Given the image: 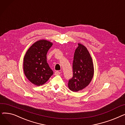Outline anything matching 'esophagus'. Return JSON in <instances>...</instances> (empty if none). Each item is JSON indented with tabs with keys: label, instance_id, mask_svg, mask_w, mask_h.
<instances>
[{
	"label": "esophagus",
	"instance_id": "1",
	"mask_svg": "<svg viewBox=\"0 0 125 125\" xmlns=\"http://www.w3.org/2000/svg\"><path fill=\"white\" fill-rule=\"evenodd\" d=\"M60 71H55V75H59L60 74Z\"/></svg>",
	"mask_w": 125,
	"mask_h": 125
}]
</instances>
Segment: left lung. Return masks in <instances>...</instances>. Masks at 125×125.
I'll list each match as a JSON object with an SVG mask.
<instances>
[{
    "label": "left lung",
    "instance_id": "left-lung-1",
    "mask_svg": "<svg viewBox=\"0 0 125 125\" xmlns=\"http://www.w3.org/2000/svg\"><path fill=\"white\" fill-rule=\"evenodd\" d=\"M73 57V76L69 80L68 87L74 92L86 88L90 83L94 75L92 59L87 49L78 43Z\"/></svg>",
    "mask_w": 125,
    "mask_h": 125
}]
</instances>
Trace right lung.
Instances as JSON below:
<instances>
[{
  "label": "right lung",
  "instance_id": "right-lung-1",
  "mask_svg": "<svg viewBox=\"0 0 125 125\" xmlns=\"http://www.w3.org/2000/svg\"><path fill=\"white\" fill-rule=\"evenodd\" d=\"M52 45L46 40L37 41L31 46L24 57L25 75L36 86L44 84L53 74L47 61V52Z\"/></svg>",
  "mask_w": 125,
  "mask_h": 125
}]
</instances>
